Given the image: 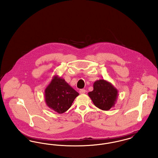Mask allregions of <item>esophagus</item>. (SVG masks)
Wrapping results in <instances>:
<instances>
[{"label": "esophagus", "mask_w": 158, "mask_h": 158, "mask_svg": "<svg viewBox=\"0 0 158 158\" xmlns=\"http://www.w3.org/2000/svg\"><path fill=\"white\" fill-rule=\"evenodd\" d=\"M86 92V91H85V89H80L79 90V93L81 94H84Z\"/></svg>", "instance_id": "34e87169"}]
</instances>
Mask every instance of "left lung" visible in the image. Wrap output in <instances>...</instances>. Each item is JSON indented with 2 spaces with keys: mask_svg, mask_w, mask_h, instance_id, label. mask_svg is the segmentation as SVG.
Returning a JSON list of instances; mask_svg holds the SVG:
<instances>
[{
  "mask_svg": "<svg viewBox=\"0 0 158 158\" xmlns=\"http://www.w3.org/2000/svg\"><path fill=\"white\" fill-rule=\"evenodd\" d=\"M93 88V91L89 92L88 95L97 107L107 111L114 106L118 91L110 82L100 79L94 83Z\"/></svg>",
  "mask_w": 158,
  "mask_h": 158,
  "instance_id": "obj_1",
  "label": "left lung"
}]
</instances>
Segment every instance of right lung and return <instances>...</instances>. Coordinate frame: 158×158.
Segmentation results:
<instances>
[{"label": "right lung", "instance_id": "right-lung-1", "mask_svg": "<svg viewBox=\"0 0 158 158\" xmlns=\"http://www.w3.org/2000/svg\"><path fill=\"white\" fill-rule=\"evenodd\" d=\"M79 93L58 75L53 76L45 89V100L47 106L59 114L67 111Z\"/></svg>", "mask_w": 158, "mask_h": 158}]
</instances>
